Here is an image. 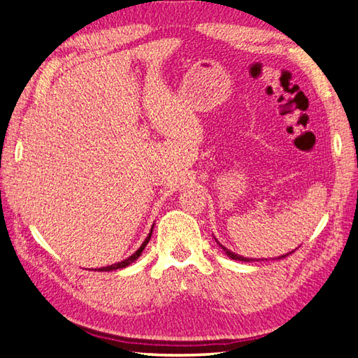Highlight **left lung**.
<instances>
[{"mask_svg": "<svg viewBox=\"0 0 358 358\" xmlns=\"http://www.w3.org/2000/svg\"><path fill=\"white\" fill-rule=\"evenodd\" d=\"M215 240H216V238H215ZM216 243L220 245L221 250H222L224 252H226V256H229L230 259H234V260H240V262H256V260H257V259H251V257H243V256H240V254H235V252H232V251H229L227 248H226V246H222L217 240H216ZM292 252H295V251H290V252H287V254H282V256L276 257V259H284V257H287L289 254H292ZM259 260H260V259H259ZM262 260H264V259H262ZM265 260H266V259H265Z\"/></svg>", "mask_w": 358, "mask_h": 358, "instance_id": "8db88e82", "label": "left lung"}]
</instances>
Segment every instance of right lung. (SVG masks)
Segmentation results:
<instances>
[{
    "mask_svg": "<svg viewBox=\"0 0 358 358\" xmlns=\"http://www.w3.org/2000/svg\"><path fill=\"white\" fill-rule=\"evenodd\" d=\"M155 226V224H153ZM151 234H153V227H151V230H150V234L147 235V238H145V241L141 245V248H138V250L134 252V254H131V256L128 257V259H124V260H121V262H118V264H112V265H107V266H102V268H99L98 271H112V270H118V268H124V266H128V265H131L132 262H134V260H137L138 257H141V254H142V251L145 250V246L148 245V241H150V238H151Z\"/></svg>",
    "mask_w": 358,
    "mask_h": 358,
    "instance_id": "add662e5",
    "label": "right lung"
}]
</instances>
